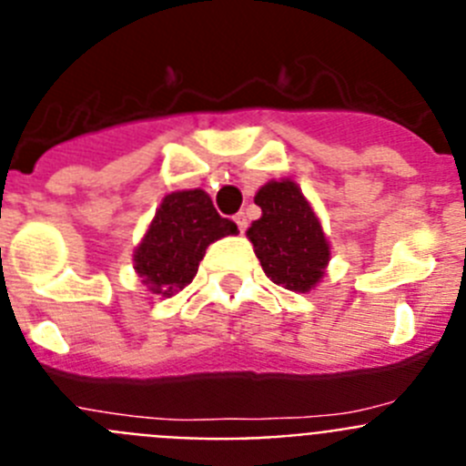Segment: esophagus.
<instances>
[{
	"mask_svg": "<svg viewBox=\"0 0 466 466\" xmlns=\"http://www.w3.org/2000/svg\"><path fill=\"white\" fill-rule=\"evenodd\" d=\"M236 224H238V228H240V233H245V230H247V217H245V212H238V214H236Z\"/></svg>",
	"mask_w": 466,
	"mask_h": 466,
	"instance_id": "1",
	"label": "esophagus"
}]
</instances>
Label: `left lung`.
Segmentation results:
<instances>
[{
  "label": "left lung",
  "instance_id": "left-lung-1",
  "mask_svg": "<svg viewBox=\"0 0 466 466\" xmlns=\"http://www.w3.org/2000/svg\"><path fill=\"white\" fill-rule=\"evenodd\" d=\"M254 203L261 208V219L252 221L247 238L263 273L284 289L310 291L324 278L331 252L306 196L291 179H273L258 188Z\"/></svg>",
  "mask_w": 466,
  "mask_h": 466
}]
</instances>
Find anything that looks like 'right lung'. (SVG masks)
I'll use <instances>...</instances> for the list:
<instances>
[{
    "mask_svg": "<svg viewBox=\"0 0 466 466\" xmlns=\"http://www.w3.org/2000/svg\"><path fill=\"white\" fill-rule=\"evenodd\" d=\"M236 233L238 226L219 217L200 188L167 193L135 249V270L151 294L170 299L196 278L205 249Z\"/></svg>",
    "mask_w": 466,
    "mask_h": 466,
    "instance_id": "obj_1",
    "label": "right lung"
}]
</instances>
